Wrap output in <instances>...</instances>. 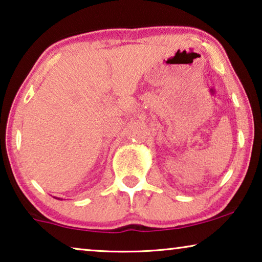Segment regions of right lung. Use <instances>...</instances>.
I'll return each instance as SVG.
<instances>
[{"mask_svg": "<svg viewBox=\"0 0 262 262\" xmlns=\"http://www.w3.org/2000/svg\"><path fill=\"white\" fill-rule=\"evenodd\" d=\"M55 199H56V197H55ZM58 200H60V199H58Z\"/></svg>", "mask_w": 262, "mask_h": 262, "instance_id": "right-lung-1", "label": "right lung"}]
</instances>
